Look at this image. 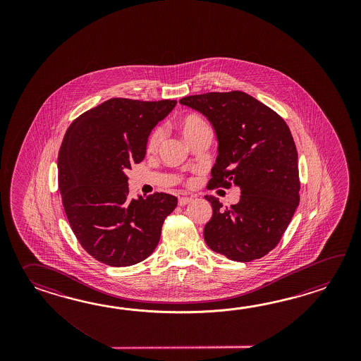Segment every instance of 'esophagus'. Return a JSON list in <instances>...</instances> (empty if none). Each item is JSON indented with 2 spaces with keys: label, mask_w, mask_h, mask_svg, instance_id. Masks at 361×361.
I'll use <instances>...</instances> for the list:
<instances>
[{
  "label": "esophagus",
  "mask_w": 361,
  "mask_h": 361,
  "mask_svg": "<svg viewBox=\"0 0 361 361\" xmlns=\"http://www.w3.org/2000/svg\"><path fill=\"white\" fill-rule=\"evenodd\" d=\"M192 197H188V196H182V197H179L178 200V204H179V207H184V205H187L188 202H191Z\"/></svg>",
  "instance_id": "1"
}]
</instances>
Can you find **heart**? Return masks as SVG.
I'll return each mask as SVG.
<instances>
[{
	"instance_id": "obj_1",
	"label": "heart",
	"mask_w": 361,
	"mask_h": 361,
	"mask_svg": "<svg viewBox=\"0 0 361 361\" xmlns=\"http://www.w3.org/2000/svg\"><path fill=\"white\" fill-rule=\"evenodd\" d=\"M179 129L182 131L184 138H191L192 135L197 134L200 131L207 130L209 129L207 121L196 114H190V115L184 116L183 118L179 121ZM164 138V133L160 128H156L147 139L146 148L148 152H154Z\"/></svg>"
}]
</instances>
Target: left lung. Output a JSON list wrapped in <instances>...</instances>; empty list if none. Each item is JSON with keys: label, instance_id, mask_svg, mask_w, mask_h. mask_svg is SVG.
Listing matches in <instances>:
<instances>
[{"label": "left lung", "instance_id": "left-lung-1", "mask_svg": "<svg viewBox=\"0 0 361 361\" xmlns=\"http://www.w3.org/2000/svg\"><path fill=\"white\" fill-rule=\"evenodd\" d=\"M207 116L218 138L207 188L238 185L240 201L223 207L205 196L213 216L204 238L231 261L250 262L280 243L300 204L298 154L284 118L246 92H207L179 100Z\"/></svg>", "mask_w": 361, "mask_h": 361}]
</instances>
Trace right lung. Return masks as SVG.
I'll return each mask as SVG.
<instances>
[{"mask_svg":"<svg viewBox=\"0 0 361 361\" xmlns=\"http://www.w3.org/2000/svg\"><path fill=\"white\" fill-rule=\"evenodd\" d=\"M176 104L112 98L69 125L58 154V187L71 228L97 261L126 267L159 244L178 199L154 192L131 200L125 173L145 159L149 133Z\"/></svg>","mask_w":361,"mask_h":361,"instance_id":"add662e5","label":"right lung"}]
</instances>
